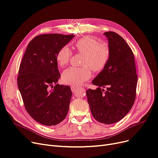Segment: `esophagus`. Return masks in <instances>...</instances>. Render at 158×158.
Listing matches in <instances>:
<instances>
[{
    "mask_svg": "<svg viewBox=\"0 0 158 158\" xmlns=\"http://www.w3.org/2000/svg\"><path fill=\"white\" fill-rule=\"evenodd\" d=\"M79 88H80L78 87V86H71V90H72V91L73 92H75L76 90H79Z\"/></svg>",
    "mask_w": 158,
    "mask_h": 158,
    "instance_id": "obj_1",
    "label": "esophagus"
}]
</instances>
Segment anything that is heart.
<instances>
[{"instance_id": "1", "label": "heart", "mask_w": 158, "mask_h": 158, "mask_svg": "<svg viewBox=\"0 0 158 158\" xmlns=\"http://www.w3.org/2000/svg\"><path fill=\"white\" fill-rule=\"evenodd\" d=\"M77 51L85 55L83 64L88 65L95 72L101 71L106 65L110 58V49L105 43H100L92 37H85L75 43ZM72 52L68 46H64L58 51L56 60L60 66L69 62ZM91 70L88 66L83 68L70 67L62 74L64 83L72 85H80L91 77Z\"/></svg>"}]
</instances>
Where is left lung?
Here are the masks:
<instances>
[{
	"instance_id": "obj_1",
	"label": "left lung",
	"mask_w": 158,
	"mask_h": 158,
	"mask_svg": "<svg viewBox=\"0 0 158 158\" xmlns=\"http://www.w3.org/2000/svg\"><path fill=\"white\" fill-rule=\"evenodd\" d=\"M103 35L108 41L110 58L92 81V84L98 88L88 89L86 95L94 119L110 125L122 119L132 108L138 76L133 52L124 39L113 31L105 32Z\"/></svg>"
}]
</instances>
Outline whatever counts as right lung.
Masks as SVG:
<instances>
[{
    "label": "right lung",
    "instance_id": "1",
    "mask_svg": "<svg viewBox=\"0 0 158 158\" xmlns=\"http://www.w3.org/2000/svg\"><path fill=\"white\" fill-rule=\"evenodd\" d=\"M74 37L58 33L35 37L27 46L20 64L17 84L25 108L43 125L59 124L69 110L72 92L69 86L57 84L60 74L56 56Z\"/></svg>",
    "mask_w": 158,
    "mask_h": 158
}]
</instances>
